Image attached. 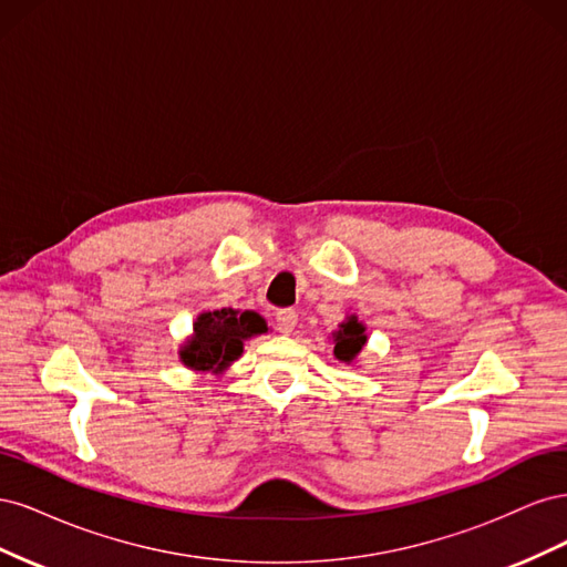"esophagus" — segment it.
<instances>
[{"instance_id": "1", "label": "esophagus", "mask_w": 567, "mask_h": 567, "mask_svg": "<svg viewBox=\"0 0 567 567\" xmlns=\"http://www.w3.org/2000/svg\"><path fill=\"white\" fill-rule=\"evenodd\" d=\"M298 323V312L296 310H279L277 312V331L284 336H290L296 331Z\"/></svg>"}]
</instances>
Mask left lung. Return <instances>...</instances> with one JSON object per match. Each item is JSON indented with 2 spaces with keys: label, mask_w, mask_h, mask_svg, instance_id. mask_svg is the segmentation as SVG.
Listing matches in <instances>:
<instances>
[{
  "label": "left lung",
  "mask_w": 567,
  "mask_h": 567,
  "mask_svg": "<svg viewBox=\"0 0 567 567\" xmlns=\"http://www.w3.org/2000/svg\"><path fill=\"white\" fill-rule=\"evenodd\" d=\"M367 326L359 321L354 315L348 321L340 323V329L333 333V354L338 362H354L357 354L367 346Z\"/></svg>",
  "instance_id": "1"
}]
</instances>
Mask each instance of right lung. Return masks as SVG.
<instances>
[{
	"mask_svg": "<svg viewBox=\"0 0 567 567\" xmlns=\"http://www.w3.org/2000/svg\"><path fill=\"white\" fill-rule=\"evenodd\" d=\"M267 333L265 319L252 312H238L231 307L203 312L194 321V336L188 338L179 359L182 364L200 373H221L244 352V340Z\"/></svg>",
	"mask_w": 567,
	"mask_h": 567,
	"instance_id": "right-lung-1",
	"label": "right lung"
}]
</instances>
